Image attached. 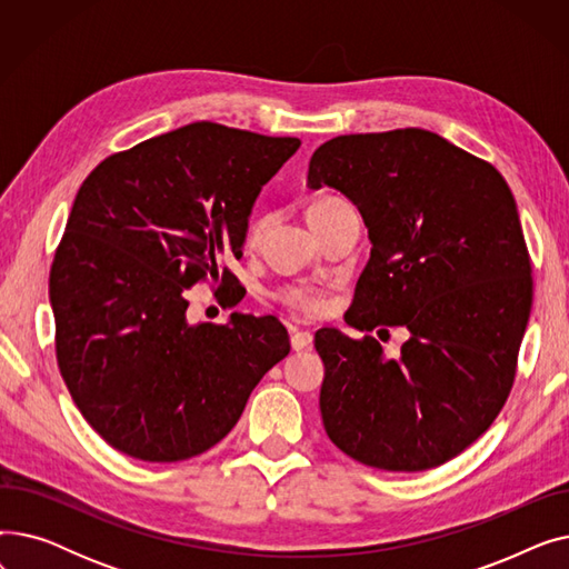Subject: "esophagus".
<instances>
[{
  "label": "esophagus",
  "mask_w": 569,
  "mask_h": 569,
  "mask_svg": "<svg viewBox=\"0 0 569 569\" xmlns=\"http://www.w3.org/2000/svg\"><path fill=\"white\" fill-rule=\"evenodd\" d=\"M290 332H292V335H290V346H292V350H305V348L311 346V341H313V335H311V332L297 330V327H292Z\"/></svg>",
  "instance_id": "obj_1"
}]
</instances>
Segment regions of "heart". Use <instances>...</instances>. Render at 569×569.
Segmentation results:
<instances>
[{"label": "heart", "instance_id": "heart-1", "mask_svg": "<svg viewBox=\"0 0 569 569\" xmlns=\"http://www.w3.org/2000/svg\"><path fill=\"white\" fill-rule=\"evenodd\" d=\"M337 200L339 198H320V200L311 202L309 212H311V209H316V207L330 204V202H337ZM260 230H262V221H256L251 226L249 237L256 239L260 234ZM277 297H279L281 305H286L295 313H300L302 318H318V316H322L327 311V295H325L322 288H316V286H307V283L286 286V288H281L277 292Z\"/></svg>", "mask_w": 569, "mask_h": 569}]
</instances>
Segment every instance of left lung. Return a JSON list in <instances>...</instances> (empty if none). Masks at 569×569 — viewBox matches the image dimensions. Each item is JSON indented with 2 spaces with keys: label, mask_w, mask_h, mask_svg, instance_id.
I'll list each match as a JSON object with an SVG mask.
<instances>
[{
  "label": "left lung",
  "mask_w": 569,
  "mask_h": 569,
  "mask_svg": "<svg viewBox=\"0 0 569 569\" xmlns=\"http://www.w3.org/2000/svg\"><path fill=\"white\" fill-rule=\"evenodd\" d=\"M307 184L341 191L369 228L371 258L346 322L410 332L399 360L369 335L316 332L327 436L380 470L455 459L510 397L530 318V256L510 187L491 163L425 129L327 140Z\"/></svg>",
  "instance_id": "obj_1"
}]
</instances>
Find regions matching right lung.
I'll return each instance as SVG.
<instances>
[{
	"label": "right lung",
	"mask_w": 569,
	"mask_h": 569,
	"mask_svg": "<svg viewBox=\"0 0 569 569\" xmlns=\"http://www.w3.org/2000/svg\"><path fill=\"white\" fill-rule=\"evenodd\" d=\"M300 144L196 122L82 182L50 269L54 348L78 410L114 450L152 463L207 452L290 352L274 316L189 325L182 292L219 279L223 253L242 256L260 189ZM234 283L223 269L221 288Z\"/></svg>",
	"instance_id": "obj_1"
}]
</instances>
